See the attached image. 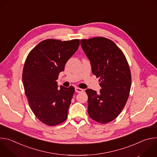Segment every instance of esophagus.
<instances>
[{
    "label": "esophagus",
    "mask_w": 157,
    "mask_h": 157,
    "mask_svg": "<svg viewBox=\"0 0 157 157\" xmlns=\"http://www.w3.org/2000/svg\"><path fill=\"white\" fill-rule=\"evenodd\" d=\"M75 91L77 93H81V92H83V89L76 87H75Z\"/></svg>",
    "instance_id": "esophagus-1"
}]
</instances>
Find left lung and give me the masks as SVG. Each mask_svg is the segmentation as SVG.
Listing matches in <instances>:
<instances>
[{"label":"left lung","mask_w":157,"mask_h":157,"mask_svg":"<svg viewBox=\"0 0 157 157\" xmlns=\"http://www.w3.org/2000/svg\"><path fill=\"white\" fill-rule=\"evenodd\" d=\"M81 45L101 87L99 94L86 90L88 114L93 120L107 124L119 115L128 99L132 82L129 66L122 50L108 38L81 40Z\"/></svg>","instance_id":"obj_1"}]
</instances>
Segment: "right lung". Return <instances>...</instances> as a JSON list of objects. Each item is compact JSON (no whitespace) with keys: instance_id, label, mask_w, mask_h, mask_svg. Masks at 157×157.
I'll return each mask as SVG.
<instances>
[{"instance_id":"obj_1","label":"right lung","mask_w":157,"mask_h":157,"mask_svg":"<svg viewBox=\"0 0 157 157\" xmlns=\"http://www.w3.org/2000/svg\"><path fill=\"white\" fill-rule=\"evenodd\" d=\"M79 46L78 39H48L40 42L26 58L22 73L25 93L35 116L47 125H57L68 117L75 87L59 89L56 80Z\"/></svg>"}]
</instances>
